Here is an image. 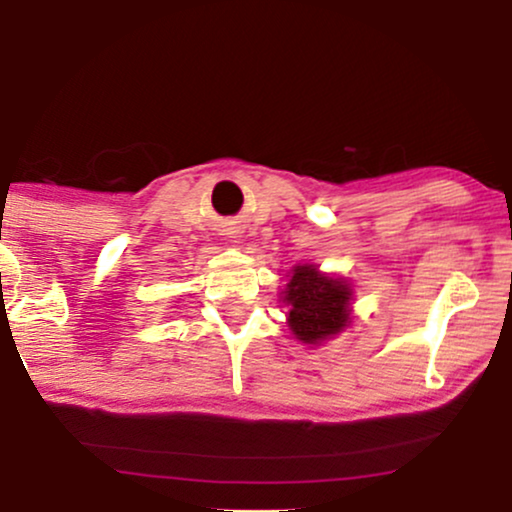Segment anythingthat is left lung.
I'll use <instances>...</instances> for the list:
<instances>
[{"label":"left lung","mask_w":512,"mask_h":512,"mask_svg":"<svg viewBox=\"0 0 512 512\" xmlns=\"http://www.w3.org/2000/svg\"><path fill=\"white\" fill-rule=\"evenodd\" d=\"M284 303L289 305V327L303 344H322L351 322L354 289L344 279L317 272L315 264L291 269Z\"/></svg>","instance_id":"8db88e82"}]
</instances>
